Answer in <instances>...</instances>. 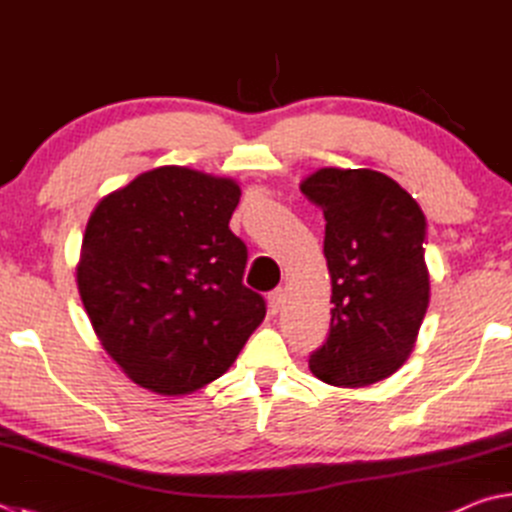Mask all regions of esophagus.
I'll list each match as a JSON object with an SVG mask.
<instances>
[{
    "mask_svg": "<svg viewBox=\"0 0 512 512\" xmlns=\"http://www.w3.org/2000/svg\"><path fill=\"white\" fill-rule=\"evenodd\" d=\"M283 289L278 287V289H272V292L267 294V305H269V312L272 314H276L278 310H281V303H283Z\"/></svg>",
    "mask_w": 512,
    "mask_h": 512,
    "instance_id": "34e87169",
    "label": "esophagus"
}]
</instances>
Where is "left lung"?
<instances>
[{"mask_svg":"<svg viewBox=\"0 0 512 512\" xmlns=\"http://www.w3.org/2000/svg\"><path fill=\"white\" fill-rule=\"evenodd\" d=\"M301 191L325 216L334 303L310 368L347 388L388 379L410 356L428 310V220L399 182L372 169H321Z\"/></svg>","mask_w":512,"mask_h":512,"instance_id":"8db88e82","label":"left lung"}]
</instances>
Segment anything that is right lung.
Returning a JSON list of instances; mask_svg holds the SVG:
<instances>
[{"label":"right lung","mask_w":512,"mask_h":512,"mask_svg":"<svg viewBox=\"0 0 512 512\" xmlns=\"http://www.w3.org/2000/svg\"><path fill=\"white\" fill-rule=\"evenodd\" d=\"M234 180L187 167L142 173L89 218L77 287L104 350L142 388L187 394L225 374L265 318L229 229Z\"/></svg>","instance_id":"add662e5"}]
</instances>
